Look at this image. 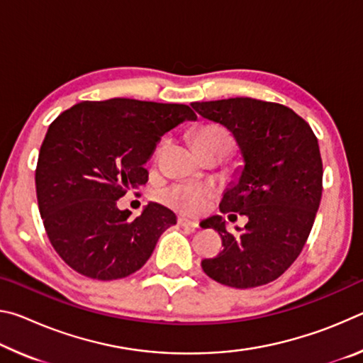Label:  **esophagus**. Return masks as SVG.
<instances>
[{"instance_id": "obj_1", "label": "esophagus", "mask_w": 363, "mask_h": 363, "mask_svg": "<svg viewBox=\"0 0 363 363\" xmlns=\"http://www.w3.org/2000/svg\"><path fill=\"white\" fill-rule=\"evenodd\" d=\"M177 224H179L181 227H186V229H190V230L199 229V223H196V220H190L187 218H179L177 219Z\"/></svg>"}]
</instances>
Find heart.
Returning a JSON list of instances; mask_svg holds the SVG:
<instances>
[{
  "label": "heart",
  "instance_id": "heart-1",
  "mask_svg": "<svg viewBox=\"0 0 363 363\" xmlns=\"http://www.w3.org/2000/svg\"><path fill=\"white\" fill-rule=\"evenodd\" d=\"M192 143L196 150L208 147H220L225 153L232 149L233 140L229 133L219 125H203L194 133ZM162 200L168 206L186 214H200L213 196V189L195 184H174L162 192Z\"/></svg>",
  "mask_w": 363,
  "mask_h": 363
}]
</instances>
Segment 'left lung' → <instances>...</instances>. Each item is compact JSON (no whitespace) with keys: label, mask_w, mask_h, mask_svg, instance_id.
Instances as JSON below:
<instances>
[{"label":"left lung","mask_w":363,"mask_h":363,"mask_svg":"<svg viewBox=\"0 0 363 363\" xmlns=\"http://www.w3.org/2000/svg\"><path fill=\"white\" fill-rule=\"evenodd\" d=\"M195 112L232 133L243 168L219 203L220 213L248 218L237 233L223 216L205 219L224 250L201 261L208 277L232 288L279 279L304 248L322 199L323 167L311 126L281 104L232 97L194 102ZM233 216V214H230Z\"/></svg>","instance_id":"obj_1"}]
</instances>
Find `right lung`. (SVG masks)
<instances>
[{"instance_id": "right-lung-1", "label": "right lung", "mask_w": 363, "mask_h": 363, "mask_svg": "<svg viewBox=\"0 0 363 363\" xmlns=\"http://www.w3.org/2000/svg\"><path fill=\"white\" fill-rule=\"evenodd\" d=\"M195 118L184 104L115 97L79 102L49 125L36 199L49 242L73 270L116 280L144 266L176 214L150 201L133 219L116 200L149 179L144 164L163 134Z\"/></svg>"}]
</instances>
